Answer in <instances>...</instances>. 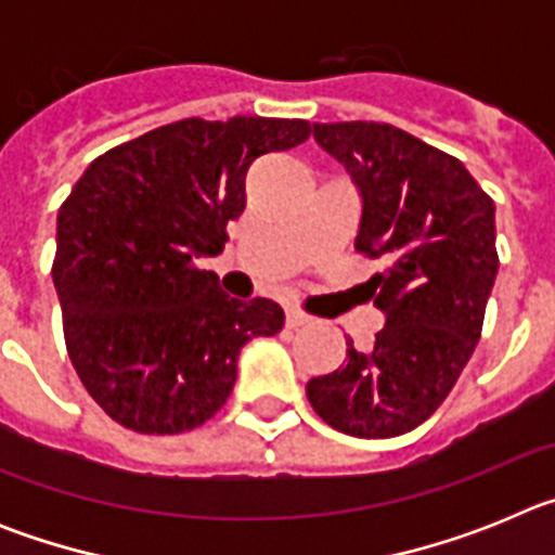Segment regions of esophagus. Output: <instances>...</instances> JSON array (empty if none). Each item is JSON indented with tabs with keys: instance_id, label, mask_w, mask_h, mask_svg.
Instances as JSON below:
<instances>
[{
	"instance_id": "obj_1",
	"label": "esophagus",
	"mask_w": 555,
	"mask_h": 555,
	"mask_svg": "<svg viewBox=\"0 0 555 555\" xmlns=\"http://www.w3.org/2000/svg\"><path fill=\"white\" fill-rule=\"evenodd\" d=\"M311 322V317H306V313L294 311V308H288L286 311V327H302Z\"/></svg>"
}]
</instances>
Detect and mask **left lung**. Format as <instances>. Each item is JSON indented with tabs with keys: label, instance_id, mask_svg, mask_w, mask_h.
Instances as JSON below:
<instances>
[{
	"label": "left lung",
	"instance_id": "left-lung-1",
	"mask_svg": "<svg viewBox=\"0 0 555 555\" xmlns=\"http://www.w3.org/2000/svg\"><path fill=\"white\" fill-rule=\"evenodd\" d=\"M313 139L358 191L356 247L391 267L366 283L384 311L375 345L350 338L347 364L308 380V403L341 434L391 439L444 403L478 345L498 278L494 203L461 160L391 125H313Z\"/></svg>",
	"mask_w": 555,
	"mask_h": 555
}]
</instances>
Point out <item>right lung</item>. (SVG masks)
Wrapping results in <instances>:
<instances>
[{"label": "right lung", "instance_id": "obj_1", "mask_svg": "<svg viewBox=\"0 0 555 555\" xmlns=\"http://www.w3.org/2000/svg\"><path fill=\"white\" fill-rule=\"evenodd\" d=\"M308 135L302 119H183L82 171L57 210L52 281L68 358L111 420L197 428L233 391L242 347L281 333L278 302L228 297L197 261L222 253L253 160Z\"/></svg>", "mask_w": 555, "mask_h": 555}]
</instances>
